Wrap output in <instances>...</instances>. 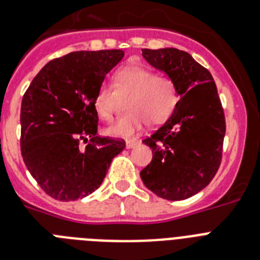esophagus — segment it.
<instances>
[{
    "label": "esophagus",
    "mask_w": 260,
    "mask_h": 260,
    "mask_svg": "<svg viewBox=\"0 0 260 260\" xmlns=\"http://www.w3.org/2000/svg\"><path fill=\"white\" fill-rule=\"evenodd\" d=\"M138 144V140H134V139H131V140H126V148H132Z\"/></svg>",
    "instance_id": "34e87169"
}]
</instances>
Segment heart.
<instances>
[{
	"label": "heart",
	"instance_id": "b5f03b06",
	"mask_svg": "<svg viewBox=\"0 0 260 260\" xmlns=\"http://www.w3.org/2000/svg\"><path fill=\"white\" fill-rule=\"evenodd\" d=\"M113 87L102 85L94 95L93 106L101 120H112L117 97H125L126 113L106 128V134L128 138L148 126H158L173 116L179 104L177 82L169 75L156 74L142 66L122 67L113 78Z\"/></svg>",
	"mask_w": 260,
	"mask_h": 260
}]
</instances>
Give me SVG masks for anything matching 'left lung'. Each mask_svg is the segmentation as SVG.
<instances>
[{
	"label": "left lung",
	"instance_id": "obj_1",
	"mask_svg": "<svg viewBox=\"0 0 260 260\" xmlns=\"http://www.w3.org/2000/svg\"><path fill=\"white\" fill-rule=\"evenodd\" d=\"M143 56L177 82L181 100L173 116L143 140L152 160L140 177L160 198L181 201L201 191L217 173L225 114L212 74L187 52L144 48Z\"/></svg>",
	"mask_w": 260,
	"mask_h": 260
}]
</instances>
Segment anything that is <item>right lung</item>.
Wrapping results in <instances>:
<instances>
[{"mask_svg": "<svg viewBox=\"0 0 260 260\" xmlns=\"http://www.w3.org/2000/svg\"><path fill=\"white\" fill-rule=\"evenodd\" d=\"M121 50L78 51L47 63L21 102V155L50 197L77 201L97 190L124 139L97 136L94 95ZM85 142L87 146L81 147Z\"/></svg>", "mask_w": 260, "mask_h": 260, "instance_id": "obj_1", "label": "right lung"}]
</instances>
